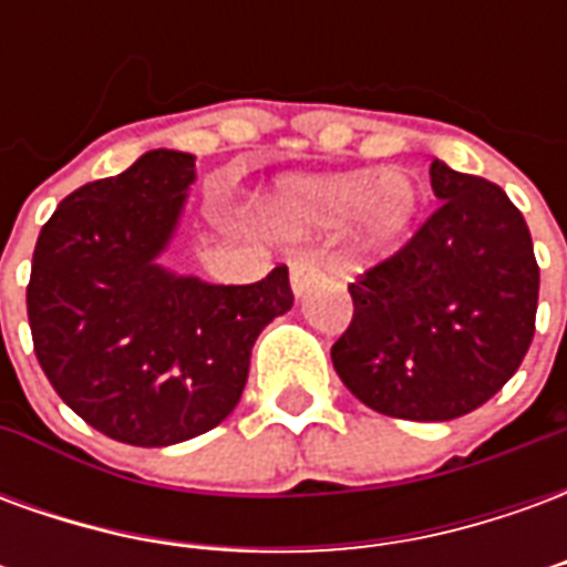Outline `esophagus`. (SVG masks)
Listing matches in <instances>:
<instances>
[{"instance_id": "obj_1", "label": "esophagus", "mask_w": 567, "mask_h": 567, "mask_svg": "<svg viewBox=\"0 0 567 567\" xmlns=\"http://www.w3.org/2000/svg\"><path fill=\"white\" fill-rule=\"evenodd\" d=\"M321 279V267L316 258H307V255H300V258L291 260V288H295L297 297H303L312 288V285Z\"/></svg>"}]
</instances>
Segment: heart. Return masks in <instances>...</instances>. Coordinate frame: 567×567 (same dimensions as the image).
I'll use <instances>...</instances> for the list:
<instances>
[{
  "mask_svg": "<svg viewBox=\"0 0 567 567\" xmlns=\"http://www.w3.org/2000/svg\"><path fill=\"white\" fill-rule=\"evenodd\" d=\"M419 197L410 178L398 173H343L324 178H297L279 194V215L295 227H333L355 215L358 246L377 251L404 234Z\"/></svg>",
  "mask_w": 567,
  "mask_h": 567,
  "instance_id": "1",
  "label": "heart"
}]
</instances>
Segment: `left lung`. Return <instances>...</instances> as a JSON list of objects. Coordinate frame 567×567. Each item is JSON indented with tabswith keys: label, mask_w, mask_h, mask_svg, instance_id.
Here are the masks:
<instances>
[{
	"label": "left lung",
	"mask_w": 567,
	"mask_h": 567,
	"mask_svg": "<svg viewBox=\"0 0 567 567\" xmlns=\"http://www.w3.org/2000/svg\"><path fill=\"white\" fill-rule=\"evenodd\" d=\"M431 187L437 212L349 285L355 312L331 346L361 404L413 422L458 419L504 389L540 288L528 224L498 185L434 161Z\"/></svg>",
	"instance_id": "8db88e82"
}]
</instances>
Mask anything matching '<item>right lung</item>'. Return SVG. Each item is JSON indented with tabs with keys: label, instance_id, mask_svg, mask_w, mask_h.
Segmentation results:
<instances>
[{
	"label": "right lung",
	"instance_id": "1",
	"mask_svg": "<svg viewBox=\"0 0 567 567\" xmlns=\"http://www.w3.org/2000/svg\"><path fill=\"white\" fill-rule=\"evenodd\" d=\"M194 178V154L148 151L72 190L32 251L27 316L44 377L130 446H173L230 416L258 333L295 303L285 264L251 285L157 264Z\"/></svg>",
	"mask_w": 567,
	"mask_h": 567
}]
</instances>
